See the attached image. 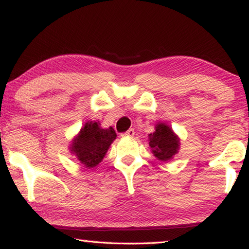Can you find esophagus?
I'll list each match as a JSON object with an SVG mask.
<instances>
[{"label":"esophagus","mask_w":249,"mask_h":249,"mask_svg":"<svg viewBox=\"0 0 249 249\" xmlns=\"http://www.w3.org/2000/svg\"><path fill=\"white\" fill-rule=\"evenodd\" d=\"M124 136H128V137H133L134 136V129H129L127 132L124 133Z\"/></svg>","instance_id":"obj_1"}]
</instances>
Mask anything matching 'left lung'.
<instances>
[{
  "label": "left lung",
  "instance_id": "left-lung-1",
  "mask_svg": "<svg viewBox=\"0 0 249 249\" xmlns=\"http://www.w3.org/2000/svg\"><path fill=\"white\" fill-rule=\"evenodd\" d=\"M149 145L153 156L160 161H169L180 149V139L168 124L159 122L156 131L149 134Z\"/></svg>",
  "mask_w": 249,
  "mask_h": 249
}]
</instances>
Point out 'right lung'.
Wrapping results in <instances>:
<instances>
[{"mask_svg": "<svg viewBox=\"0 0 249 249\" xmlns=\"http://www.w3.org/2000/svg\"><path fill=\"white\" fill-rule=\"evenodd\" d=\"M116 137L112 127L103 129L99 127V122H87L72 141L71 151L86 168H95L103 161Z\"/></svg>", "mask_w": 249, "mask_h": 249, "instance_id": "add662e5", "label": "right lung"}]
</instances>
